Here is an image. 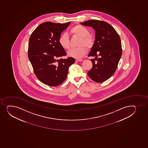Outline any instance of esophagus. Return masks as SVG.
<instances>
[{
    "instance_id": "esophagus-1",
    "label": "esophagus",
    "mask_w": 148,
    "mask_h": 148,
    "mask_svg": "<svg viewBox=\"0 0 148 148\" xmlns=\"http://www.w3.org/2000/svg\"><path fill=\"white\" fill-rule=\"evenodd\" d=\"M76 60V61H78V62H80V61H82L83 60L82 59H76V60Z\"/></svg>"
}]
</instances>
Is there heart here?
<instances>
[{
  "instance_id": "1",
  "label": "heart",
  "mask_w": 148,
  "mask_h": 148,
  "mask_svg": "<svg viewBox=\"0 0 148 148\" xmlns=\"http://www.w3.org/2000/svg\"><path fill=\"white\" fill-rule=\"evenodd\" d=\"M71 34L74 36H77L80 38L78 46L79 47L71 49L68 53L69 56L75 58H80L87 52L88 48H91L94 44V39L92 36L90 35V32L87 28L82 25H77L71 29ZM58 42L61 46L65 50H69L70 48V40L68 35L63 34L61 35L58 39Z\"/></svg>"
}]
</instances>
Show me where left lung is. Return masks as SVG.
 Instances as JSON below:
<instances>
[{"label":"left lung","mask_w":148,"mask_h":148,"mask_svg":"<svg viewBox=\"0 0 148 148\" xmlns=\"http://www.w3.org/2000/svg\"><path fill=\"white\" fill-rule=\"evenodd\" d=\"M80 24L95 30V40L88 55L95 58L91 59L92 67L88 75L96 82H103L114 75L121 57L120 37L115 29L104 21L93 19Z\"/></svg>","instance_id":"obj_1"}]
</instances>
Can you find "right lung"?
I'll list each match as a JSON object with an SVG mask.
<instances>
[{"label": "right lung", "instance_id": "add662e5", "mask_svg": "<svg viewBox=\"0 0 148 148\" xmlns=\"http://www.w3.org/2000/svg\"><path fill=\"white\" fill-rule=\"evenodd\" d=\"M70 23L44 22L30 36L29 59L36 77L47 85L56 87L62 84L67 77L69 68L75 62L71 57L60 58L66 53L58 42L61 33Z\"/></svg>", "mask_w": 148, "mask_h": 148}]
</instances>
